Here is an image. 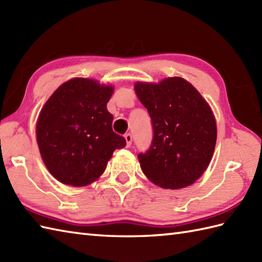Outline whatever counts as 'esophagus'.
<instances>
[{
	"label": "esophagus",
	"mask_w": 262,
	"mask_h": 262,
	"mask_svg": "<svg viewBox=\"0 0 262 262\" xmlns=\"http://www.w3.org/2000/svg\"><path fill=\"white\" fill-rule=\"evenodd\" d=\"M125 140H126V145L129 147L132 145V141H133L132 134H129V133H127V134H125Z\"/></svg>",
	"instance_id": "34e87169"
}]
</instances>
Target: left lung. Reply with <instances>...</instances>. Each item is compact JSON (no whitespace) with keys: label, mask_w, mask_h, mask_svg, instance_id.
<instances>
[{"label":"left lung","mask_w":262,"mask_h":262,"mask_svg":"<svg viewBox=\"0 0 262 262\" xmlns=\"http://www.w3.org/2000/svg\"><path fill=\"white\" fill-rule=\"evenodd\" d=\"M135 91L148 111L153 140L137 155L142 171L155 185L180 189L207 169L216 144V121L208 103L182 77L158 84L137 82Z\"/></svg>","instance_id":"8db88e82"}]
</instances>
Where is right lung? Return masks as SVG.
<instances>
[{
    "label": "right lung",
    "mask_w": 262,
    "mask_h": 262,
    "mask_svg": "<svg viewBox=\"0 0 262 262\" xmlns=\"http://www.w3.org/2000/svg\"><path fill=\"white\" fill-rule=\"evenodd\" d=\"M114 88L76 77L63 83L43 105L36 134L43 163L54 178L73 187L101 176L111 155L126 146L113 130L107 103Z\"/></svg>",
    "instance_id": "right-lung-1"
}]
</instances>
